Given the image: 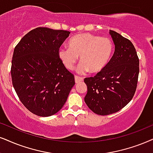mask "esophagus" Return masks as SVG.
Returning a JSON list of instances; mask_svg holds the SVG:
<instances>
[{
  "label": "esophagus",
  "mask_w": 153,
  "mask_h": 153,
  "mask_svg": "<svg viewBox=\"0 0 153 153\" xmlns=\"http://www.w3.org/2000/svg\"><path fill=\"white\" fill-rule=\"evenodd\" d=\"M75 83H78V82H82V81H83V78H82V77L78 76V75H75Z\"/></svg>",
  "instance_id": "34e87169"
}]
</instances>
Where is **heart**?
Instances as JSON below:
<instances>
[{
	"mask_svg": "<svg viewBox=\"0 0 153 153\" xmlns=\"http://www.w3.org/2000/svg\"><path fill=\"white\" fill-rule=\"evenodd\" d=\"M68 45L69 47L60 48L59 59L68 69L72 70L80 56L82 62L78 71L80 73L102 71L109 63L114 51V44L109 38L89 33L73 36Z\"/></svg>",
	"mask_w": 153,
	"mask_h": 153,
	"instance_id": "b5f03b06",
	"label": "heart"
}]
</instances>
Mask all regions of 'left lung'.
Returning a JSON list of instances; mask_svg holds the SVG:
<instances>
[{"label": "left lung", "mask_w": 153, "mask_h": 153, "mask_svg": "<svg viewBox=\"0 0 153 153\" xmlns=\"http://www.w3.org/2000/svg\"><path fill=\"white\" fill-rule=\"evenodd\" d=\"M115 51L107 66L94 77L85 78L88 93L85 102L94 113L105 116L123 109L136 92L139 59L130 40L109 31Z\"/></svg>", "instance_id": "obj_1"}]
</instances>
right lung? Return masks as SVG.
I'll list each match as a JSON object with an SVG mask.
<instances>
[{
  "instance_id": "1",
  "label": "right lung",
  "mask_w": 153,
  "mask_h": 153,
  "mask_svg": "<svg viewBox=\"0 0 153 153\" xmlns=\"http://www.w3.org/2000/svg\"><path fill=\"white\" fill-rule=\"evenodd\" d=\"M70 33L37 27L15 47L13 85L23 105L39 117H50L61 110L75 85L74 75L59 56L60 47Z\"/></svg>"
}]
</instances>
